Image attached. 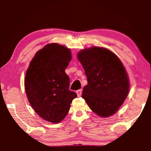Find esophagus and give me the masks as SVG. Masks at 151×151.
I'll list each match as a JSON object with an SVG mask.
<instances>
[{
	"instance_id": "esophagus-1",
	"label": "esophagus",
	"mask_w": 151,
	"mask_h": 151,
	"mask_svg": "<svg viewBox=\"0 0 151 151\" xmlns=\"http://www.w3.org/2000/svg\"><path fill=\"white\" fill-rule=\"evenodd\" d=\"M76 94H77L78 96H81V94H82V90H81V89H79V90L76 91Z\"/></svg>"
}]
</instances>
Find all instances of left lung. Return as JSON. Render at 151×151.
Wrapping results in <instances>:
<instances>
[{"mask_svg":"<svg viewBox=\"0 0 151 151\" xmlns=\"http://www.w3.org/2000/svg\"><path fill=\"white\" fill-rule=\"evenodd\" d=\"M78 58L88 81L82 97L99 116L112 115L129 91V78L121 61L111 51L96 47L81 50Z\"/></svg>","mask_w":151,"mask_h":151,"instance_id":"1","label":"left lung"}]
</instances>
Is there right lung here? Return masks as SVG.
<instances>
[{
  "label": "right lung",
  "instance_id": "right-lung-1",
  "mask_svg": "<svg viewBox=\"0 0 151 151\" xmlns=\"http://www.w3.org/2000/svg\"><path fill=\"white\" fill-rule=\"evenodd\" d=\"M71 57L69 49L52 43L38 51L30 63L25 91L32 108L45 121H62L77 96L69 90L70 78L65 73Z\"/></svg>",
  "mask_w": 151,
  "mask_h": 151
}]
</instances>
